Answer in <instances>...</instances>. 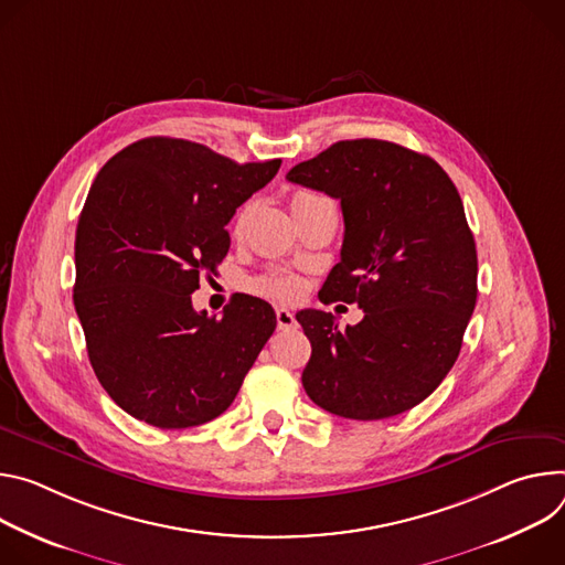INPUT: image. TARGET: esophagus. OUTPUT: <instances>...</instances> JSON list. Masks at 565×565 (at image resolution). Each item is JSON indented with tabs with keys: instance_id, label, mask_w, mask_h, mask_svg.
Masks as SVG:
<instances>
[{
	"instance_id": "1",
	"label": "esophagus",
	"mask_w": 565,
	"mask_h": 565,
	"mask_svg": "<svg viewBox=\"0 0 565 565\" xmlns=\"http://www.w3.org/2000/svg\"><path fill=\"white\" fill-rule=\"evenodd\" d=\"M276 323H278V330H294L296 328V319L287 307H276Z\"/></svg>"
}]
</instances>
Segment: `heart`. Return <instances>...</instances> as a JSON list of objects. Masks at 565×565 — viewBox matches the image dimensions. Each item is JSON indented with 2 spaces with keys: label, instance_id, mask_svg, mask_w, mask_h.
<instances>
[{
  "label": "heart",
  "instance_id": "1",
  "mask_svg": "<svg viewBox=\"0 0 565 565\" xmlns=\"http://www.w3.org/2000/svg\"><path fill=\"white\" fill-rule=\"evenodd\" d=\"M317 200H323V198L317 195V193H311V191H296V193L291 195V209L311 204V202H317ZM244 213H246V211H242V213L237 215V226L242 224ZM258 289H260L263 294L271 296V298L289 300V298H296V296H298L300 282H298L294 276H289V274H269V276H265V278L258 280Z\"/></svg>",
  "mask_w": 565,
  "mask_h": 565
}]
</instances>
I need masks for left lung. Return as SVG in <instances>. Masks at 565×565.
Wrapping results in <instances>:
<instances>
[{"instance_id": "left-lung-1", "label": "left lung", "mask_w": 565, "mask_h": 565, "mask_svg": "<svg viewBox=\"0 0 565 565\" xmlns=\"http://www.w3.org/2000/svg\"><path fill=\"white\" fill-rule=\"evenodd\" d=\"M341 202V263L319 298L363 319L302 309L311 343L302 386L348 419H386L424 402L454 367L478 296V256L458 188L426 154L380 139L339 141L287 172Z\"/></svg>"}]
</instances>
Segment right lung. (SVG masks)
Returning <instances> with one entry per match:
<instances>
[{
  "label": "right lung",
  "mask_w": 565,
  "mask_h": 565,
  "mask_svg": "<svg viewBox=\"0 0 565 565\" xmlns=\"http://www.w3.org/2000/svg\"><path fill=\"white\" fill-rule=\"evenodd\" d=\"M280 163H235L202 143L150 137L96 174L76 228L74 305L96 377L125 413L188 428L233 404L276 311L237 294L215 319L193 309L191 294L228 254L235 209Z\"/></svg>",
  "instance_id": "right-lung-1"
}]
</instances>
